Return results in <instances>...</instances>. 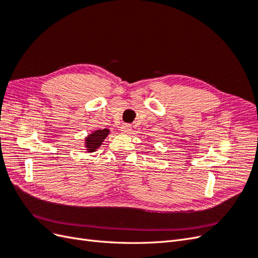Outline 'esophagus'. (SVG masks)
I'll use <instances>...</instances> for the list:
<instances>
[{
  "label": "esophagus",
  "instance_id": "1",
  "mask_svg": "<svg viewBox=\"0 0 258 258\" xmlns=\"http://www.w3.org/2000/svg\"><path fill=\"white\" fill-rule=\"evenodd\" d=\"M131 131V126L128 123H123L120 126V132L121 134H129V132Z\"/></svg>",
  "mask_w": 258,
  "mask_h": 258
}]
</instances>
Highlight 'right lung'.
Here are the masks:
<instances>
[{
    "instance_id": "1",
    "label": "right lung",
    "mask_w": 258,
    "mask_h": 258,
    "mask_svg": "<svg viewBox=\"0 0 258 258\" xmlns=\"http://www.w3.org/2000/svg\"><path fill=\"white\" fill-rule=\"evenodd\" d=\"M110 134L108 129H100L92 131L87 137L85 138V147L88 153L96 152L98 148L102 145L105 138Z\"/></svg>"
}]
</instances>
